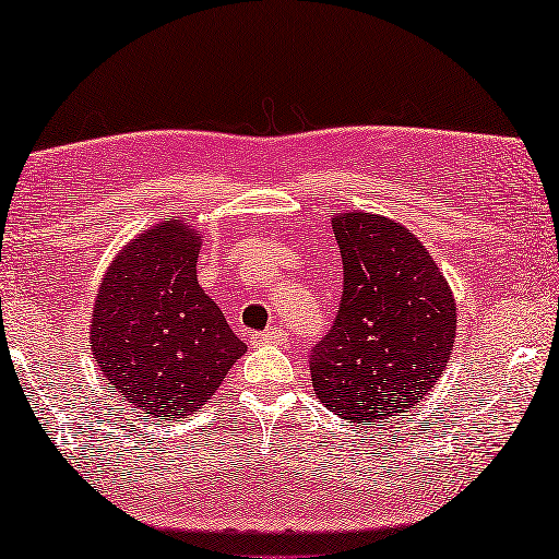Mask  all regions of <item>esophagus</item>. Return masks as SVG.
Returning <instances> with one entry per match:
<instances>
[{
	"label": "esophagus",
	"mask_w": 559,
	"mask_h": 559,
	"mask_svg": "<svg viewBox=\"0 0 559 559\" xmlns=\"http://www.w3.org/2000/svg\"><path fill=\"white\" fill-rule=\"evenodd\" d=\"M253 345H273V343H281L283 341V333L276 331V328H269V331H261V333H251L248 335Z\"/></svg>",
	"instance_id": "1"
}]
</instances>
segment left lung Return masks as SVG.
Segmentation results:
<instances>
[{
    "mask_svg": "<svg viewBox=\"0 0 559 559\" xmlns=\"http://www.w3.org/2000/svg\"><path fill=\"white\" fill-rule=\"evenodd\" d=\"M333 231L343 296L313 348V391L341 418L376 425L438 383L453 356L455 298L425 246L395 221L348 211Z\"/></svg>",
    "mask_w": 559,
    "mask_h": 559,
    "instance_id": "8db88e82",
    "label": "left lung"
}]
</instances>
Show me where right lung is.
I'll return each mask as SVG.
<instances>
[{
    "label": "right lung",
    "mask_w": 559,
    "mask_h": 559,
    "mask_svg": "<svg viewBox=\"0 0 559 559\" xmlns=\"http://www.w3.org/2000/svg\"><path fill=\"white\" fill-rule=\"evenodd\" d=\"M201 234L171 218L111 261L92 311V353L109 391L146 418L197 413L246 353L197 281Z\"/></svg>",
    "instance_id": "add662e5"
}]
</instances>
